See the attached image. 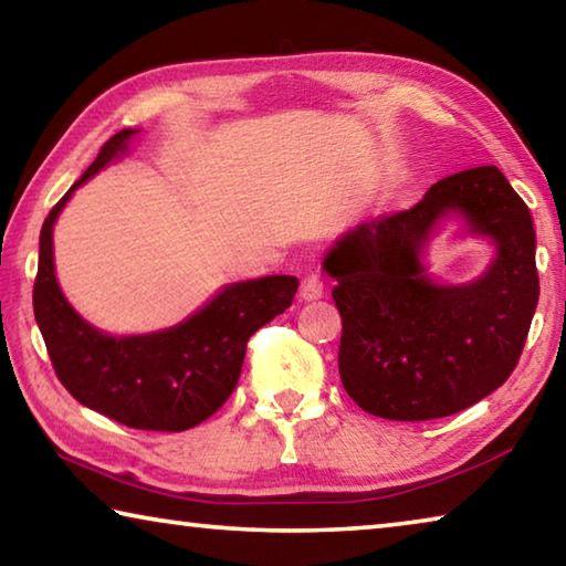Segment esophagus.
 <instances>
[{"instance_id":"34e87169","label":"esophagus","mask_w":566,"mask_h":566,"mask_svg":"<svg viewBox=\"0 0 566 566\" xmlns=\"http://www.w3.org/2000/svg\"><path fill=\"white\" fill-rule=\"evenodd\" d=\"M324 296V284L319 274H306L300 284V300L302 302H317Z\"/></svg>"}]
</instances>
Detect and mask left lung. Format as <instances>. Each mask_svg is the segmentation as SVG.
<instances>
[{
	"mask_svg": "<svg viewBox=\"0 0 566 566\" xmlns=\"http://www.w3.org/2000/svg\"><path fill=\"white\" fill-rule=\"evenodd\" d=\"M449 218L486 238L493 262L472 283H439L426 249ZM536 234L496 167L439 179L407 212L339 234L324 254L342 314L339 377L369 415L424 421L492 395L520 361L539 300Z\"/></svg>",
	"mask_w": 566,
	"mask_h": 566,
	"instance_id": "8db88e82",
	"label": "left lung"
}]
</instances>
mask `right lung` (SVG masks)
<instances>
[{
	"mask_svg": "<svg viewBox=\"0 0 566 566\" xmlns=\"http://www.w3.org/2000/svg\"><path fill=\"white\" fill-rule=\"evenodd\" d=\"M137 134H114L44 219L34 319L56 377L80 405L132 429L185 432L229 399L249 337L292 304L300 280L270 274L224 284L185 322L147 334H109L84 319L56 282L54 224L74 191L127 155Z\"/></svg>",
	"mask_w": 566,
	"mask_h": 566,
	"instance_id": "right-lung-1",
	"label": "right lung"
}]
</instances>
